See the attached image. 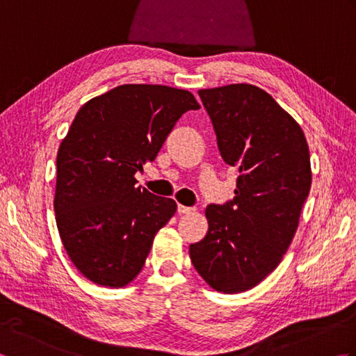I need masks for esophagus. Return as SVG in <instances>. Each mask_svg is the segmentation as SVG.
<instances>
[{
  "mask_svg": "<svg viewBox=\"0 0 356 356\" xmlns=\"http://www.w3.org/2000/svg\"><path fill=\"white\" fill-rule=\"evenodd\" d=\"M194 211V208H191V207H184V205H179L177 207V213L179 214H191Z\"/></svg>",
  "mask_w": 356,
  "mask_h": 356,
  "instance_id": "1",
  "label": "esophagus"
}]
</instances>
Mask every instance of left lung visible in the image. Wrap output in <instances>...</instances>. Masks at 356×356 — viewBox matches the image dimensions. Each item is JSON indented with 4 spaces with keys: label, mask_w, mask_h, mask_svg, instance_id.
<instances>
[{
    "label": "left lung",
    "mask_w": 356,
    "mask_h": 356,
    "mask_svg": "<svg viewBox=\"0 0 356 356\" xmlns=\"http://www.w3.org/2000/svg\"><path fill=\"white\" fill-rule=\"evenodd\" d=\"M223 161L238 168L234 199L205 211L208 232L190 246L213 289H251L282 261L312 184L301 127L264 90L231 84L199 90Z\"/></svg>",
    "instance_id": "1"
}]
</instances>
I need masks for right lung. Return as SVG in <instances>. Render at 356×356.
<instances>
[{"instance_id": "1", "label": "right lung", "mask_w": 356, "mask_h": 356, "mask_svg": "<svg viewBox=\"0 0 356 356\" xmlns=\"http://www.w3.org/2000/svg\"><path fill=\"white\" fill-rule=\"evenodd\" d=\"M200 105L186 90L125 84L76 113L56 157L55 214L74 266L90 282L122 287L145 264L172 199L136 186L180 116Z\"/></svg>"}]
</instances>
